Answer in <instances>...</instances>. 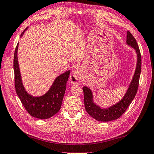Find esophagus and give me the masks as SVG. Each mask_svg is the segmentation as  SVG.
<instances>
[{
    "label": "esophagus",
    "instance_id": "1",
    "mask_svg": "<svg viewBox=\"0 0 154 154\" xmlns=\"http://www.w3.org/2000/svg\"><path fill=\"white\" fill-rule=\"evenodd\" d=\"M80 75V72L78 70H74L70 75V80L73 84H76L79 82V79H78V77H79Z\"/></svg>",
    "mask_w": 154,
    "mask_h": 154
}]
</instances>
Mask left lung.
<instances>
[{
  "label": "left lung",
  "instance_id": "8db88e82",
  "mask_svg": "<svg viewBox=\"0 0 154 154\" xmlns=\"http://www.w3.org/2000/svg\"><path fill=\"white\" fill-rule=\"evenodd\" d=\"M126 43L136 51L138 55V62L134 78H133L132 82L130 85L128 90L123 99L119 103L112 106L110 108L105 109H101L93 102L92 93L90 89L86 86H84L82 88L84 94V105L86 111L91 117L98 121L107 122L119 119L121 115H123L126 109L129 107L132 100H134L136 93H137L140 76L141 73L142 57L136 40L129 31L127 32Z\"/></svg>",
  "mask_w": 154,
  "mask_h": 154
}]
</instances>
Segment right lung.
I'll use <instances>...</instances> for the list:
<instances>
[{"instance_id": "right-lung-1", "label": "right lung", "mask_w": 154, "mask_h": 154, "mask_svg": "<svg viewBox=\"0 0 154 154\" xmlns=\"http://www.w3.org/2000/svg\"><path fill=\"white\" fill-rule=\"evenodd\" d=\"M27 28L24 29L26 31ZM23 32L21 34L23 35ZM16 45L14 55V85L17 95H18L23 107L28 113L37 119H49L59 111L64 93L66 82L70 75V70L58 76L48 92L42 97H35L29 95L23 88L20 76Z\"/></svg>"}]
</instances>
